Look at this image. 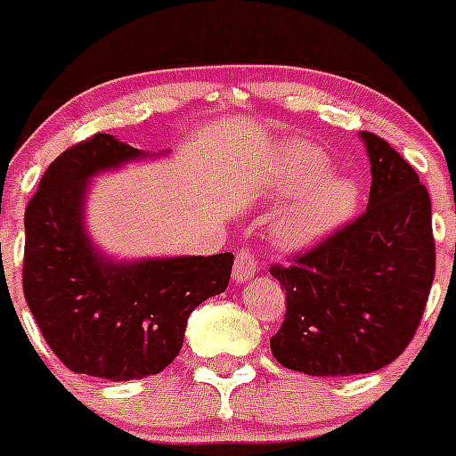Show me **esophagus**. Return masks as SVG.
<instances>
[{
  "instance_id": "34e87169",
  "label": "esophagus",
  "mask_w": 456,
  "mask_h": 456,
  "mask_svg": "<svg viewBox=\"0 0 456 456\" xmlns=\"http://www.w3.org/2000/svg\"><path fill=\"white\" fill-rule=\"evenodd\" d=\"M257 269V257L256 253L250 248H240L237 250V257H235V266H232V278L237 282H246L250 275L256 273Z\"/></svg>"
}]
</instances>
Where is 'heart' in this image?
<instances>
[{
    "label": "heart",
    "mask_w": 456,
    "mask_h": 456,
    "mask_svg": "<svg viewBox=\"0 0 456 456\" xmlns=\"http://www.w3.org/2000/svg\"><path fill=\"white\" fill-rule=\"evenodd\" d=\"M280 169L285 174V185L289 190H310L280 221L278 235L285 244L303 246L321 240L339 228L357 208L354 181L344 174L325 176L330 160L316 146H291Z\"/></svg>",
    "instance_id": "1"
}]
</instances>
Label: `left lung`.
Instances as JSON below:
<instances>
[{
    "mask_svg": "<svg viewBox=\"0 0 456 456\" xmlns=\"http://www.w3.org/2000/svg\"><path fill=\"white\" fill-rule=\"evenodd\" d=\"M369 206L287 265L285 321L271 337L280 364L307 375L373 373L404 353L419 330L436 269L432 200L387 140L364 131Z\"/></svg>",
    "mask_w": 456,
    "mask_h": 456,
    "instance_id": "obj_1",
    "label": "left lung"
}]
</instances>
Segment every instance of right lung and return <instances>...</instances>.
<instances>
[{
	"label": "right lung",
	"instance_id": "1",
	"mask_svg": "<svg viewBox=\"0 0 456 456\" xmlns=\"http://www.w3.org/2000/svg\"><path fill=\"white\" fill-rule=\"evenodd\" d=\"M108 133L69 146L24 212L22 287L45 341L74 373L112 382L156 375L178 357L187 319L228 287L232 253L112 265L83 228L87 178L140 158Z\"/></svg>",
	"mask_w": 456,
	"mask_h": 456
}]
</instances>
